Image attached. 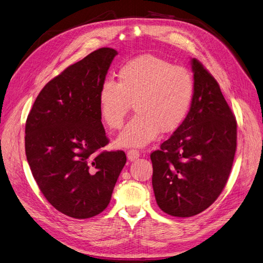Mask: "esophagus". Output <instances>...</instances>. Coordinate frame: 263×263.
Segmentation results:
<instances>
[{"instance_id": "1", "label": "esophagus", "mask_w": 263, "mask_h": 263, "mask_svg": "<svg viewBox=\"0 0 263 263\" xmlns=\"http://www.w3.org/2000/svg\"><path fill=\"white\" fill-rule=\"evenodd\" d=\"M126 156H128V159L130 160V162H132V160H135L140 157V153L137 149H130V151H128V153H126Z\"/></svg>"}]
</instances>
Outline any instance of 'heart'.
<instances>
[{"mask_svg":"<svg viewBox=\"0 0 263 263\" xmlns=\"http://www.w3.org/2000/svg\"><path fill=\"white\" fill-rule=\"evenodd\" d=\"M194 96L191 73L145 54L123 63L118 83L105 81L98 91L99 115L108 128L120 129L133 104L135 115L118 137L120 147H143L158 132L176 131L187 118Z\"/></svg>","mask_w":263,"mask_h":263,"instance_id":"obj_1","label":"heart"}]
</instances>
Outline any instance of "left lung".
<instances>
[{"label":"left lung","mask_w":263,"mask_h":263,"mask_svg":"<svg viewBox=\"0 0 263 263\" xmlns=\"http://www.w3.org/2000/svg\"><path fill=\"white\" fill-rule=\"evenodd\" d=\"M194 96L182 124L151 154L159 209L190 217L208 209L227 182L236 152L237 122L218 83L191 60Z\"/></svg>","instance_id":"1"}]
</instances>
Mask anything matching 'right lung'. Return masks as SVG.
Here are the masks:
<instances>
[{
  "label": "right lung",
  "instance_id": "obj_1",
  "mask_svg": "<svg viewBox=\"0 0 263 263\" xmlns=\"http://www.w3.org/2000/svg\"><path fill=\"white\" fill-rule=\"evenodd\" d=\"M115 49L100 48L46 84L27 117L25 151L30 171L50 204L74 218H88L109 204L126 156L98 152L109 143L98 91Z\"/></svg>",
  "mask_w": 263,
  "mask_h": 263
}]
</instances>
